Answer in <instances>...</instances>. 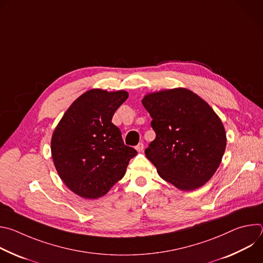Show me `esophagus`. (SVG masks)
<instances>
[{"label":"esophagus","instance_id":"esophagus-1","mask_svg":"<svg viewBox=\"0 0 263 263\" xmlns=\"http://www.w3.org/2000/svg\"><path fill=\"white\" fill-rule=\"evenodd\" d=\"M135 148L137 149V152H142V151H143V143H142V142H139V143L136 145Z\"/></svg>","mask_w":263,"mask_h":263}]
</instances>
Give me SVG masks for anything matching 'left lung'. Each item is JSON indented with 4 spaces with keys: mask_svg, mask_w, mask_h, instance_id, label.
Wrapping results in <instances>:
<instances>
[{
    "mask_svg": "<svg viewBox=\"0 0 263 263\" xmlns=\"http://www.w3.org/2000/svg\"><path fill=\"white\" fill-rule=\"evenodd\" d=\"M141 102L156 133L144 151L146 158L163 180L181 191L203 186L216 172L226 149L220 119L186 88L148 93Z\"/></svg>",
    "mask_w": 263,
    "mask_h": 263,
    "instance_id": "obj_1",
    "label": "left lung"
}]
</instances>
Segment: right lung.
<instances>
[{"label": "right lung", "instance_id": "1", "mask_svg": "<svg viewBox=\"0 0 263 263\" xmlns=\"http://www.w3.org/2000/svg\"><path fill=\"white\" fill-rule=\"evenodd\" d=\"M127 99L125 90L90 89L69 106L54 130L51 152L57 173L72 193L84 199L105 196L137 154L111 122Z\"/></svg>", "mask_w": 263, "mask_h": 263}]
</instances>
